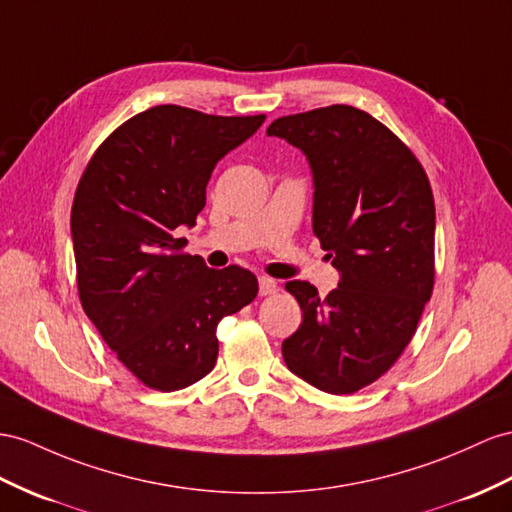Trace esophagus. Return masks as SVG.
<instances>
[{
    "label": "esophagus",
    "mask_w": 512,
    "mask_h": 512,
    "mask_svg": "<svg viewBox=\"0 0 512 512\" xmlns=\"http://www.w3.org/2000/svg\"><path fill=\"white\" fill-rule=\"evenodd\" d=\"M279 290V285L274 279L268 277H259V296H270Z\"/></svg>",
    "instance_id": "obj_1"
}]
</instances>
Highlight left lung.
I'll return each mask as SVG.
<instances>
[{"label": "left lung", "mask_w": 512, "mask_h": 512, "mask_svg": "<svg viewBox=\"0 0 512 512\" xmlns=\"http://www.w3.org/2000/svg\"><path fill=\"white\" fill-rule=\"evenodd\" d=\"M266 134L307 157L313 233L339 272L326 298L307 281L285 285L303 309V324L281 346L285 365L326 393H355L396 363L430 300L428 177L409 147L352 106L281 116Z\"/></svg>", "instance_id": "8db88e82"}]
</instances>
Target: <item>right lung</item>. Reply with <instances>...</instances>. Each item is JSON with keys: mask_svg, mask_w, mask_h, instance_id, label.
<instances>
[{"mask_svg": "<svg viewBox=\"0 0 512 512\" xmlns=\"http://www.w3.org/2000/svg\"><path fill=\"white\" fill-rule=\"evenodd\" d=\"M266 121L155 106L123 123L88 162L71 209L86 316L136 378L160 391L201 381L218 322L257 296L251 270L179 253L216 164Z\"/></svg>", "mask_w": 512, "mask_h": 512, "instance_id": "obj_1", "label": "right lung"}]
</instances>
